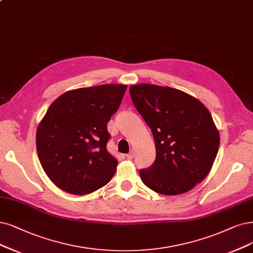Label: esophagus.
Instances as JSON below:
<instances>
[{
    "label": "esophagus",
    "mask_w": 253,
    "mask_h": 253,
    "mask_svg": "<svg viewBox=\"0 0 253 253\" xmlns=\"http://www.w3.org/2000/svg\"><path fill=\"white\" fill-rule=\"evenodd\" d=\"M128 160H132V158L134 157V151L133 150H130V152L126 155Z\"/></svg>",
    "instance_id": "34e87169"
}]
</instances>
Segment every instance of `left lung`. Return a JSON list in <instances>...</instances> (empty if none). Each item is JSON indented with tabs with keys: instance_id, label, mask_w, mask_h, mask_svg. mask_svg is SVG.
<instances>
[{
	"instance_id": "1",
	"label": "left lung",
	"mask_w": 253,
	"mask_h": 253,
	"mask_svg": "<svg viewBox=\"0 0 253 253\" xmlns=\"http://www.w3.org/2000/svg\"><path fill=\"white\" fill-rule=\"evenodd\" d=\"M131 100L151 129L155 161L139 170L149 189L163 195L192 190L210 173L220 136L211 112L196 98L172 87L137 84Z\"/></svg>"
}]
</instances>
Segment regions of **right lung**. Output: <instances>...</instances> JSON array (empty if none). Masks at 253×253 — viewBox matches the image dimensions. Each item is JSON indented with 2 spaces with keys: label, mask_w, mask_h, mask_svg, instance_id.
Returning <instances> with one entry per match:
<instances>
[{
  "label": "right lung",
  "mask_w": 253,
  "mask_h": 253,
  "mask_svg": "<svg viewBox=\"0 0 253 253\" xmlns=\"http://www.w3.org/2000/svg\"><path fill=\"white\" fill-rule=\"evenodd\" d=\"M126 85L103 84L64 92L50 105L36 132V150L45 174L75 195L110 181L118 161L106 145L107 123L119 109Z\"/></svg>",
  "instance_id": "right-lung-1"
}]
</instances>
